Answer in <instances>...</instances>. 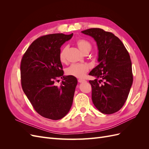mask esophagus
I'll return each mask as SVG.
<instances>
[{
  "label": "esophagus",
  "mask_w": 149,
  "mask_h": 149,
  "mask_svg": "<svg viewBox=\"0 0 149 149\" xmlns=\"http://www.w3.org/2000/svg\"><path fill=\"white\" fill-rule=\"evenodd\" d=\"M78 81L79 83H83V82H84V81H85V80L81 79H79Z\"/></svg>",
  "instance_id": "34e87169"
}]
</instances>
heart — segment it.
I'll use <instances>...</instances> for the list:
<instances>
[{"instance_id":"obj_1","label":"heart","mask_w":149,"mask_h":149,"mask_svg":"<svg viewBox=\"0 0 149 149\" xmlns=\"http://www.w3.org/2000/svg\"><path fill=\"white\" fill-rule=\"evenodd\" d=\"M76 44L83 53L89 52L91 49V45L88 41L84 39H79L76 42ZM67 47L63 48L59 55V59L61 63L66 61V52ZM88 71V67L85 64H72L65 70L67 75L72 76L77 78H82Z\"/></svg>"}]
</instances>
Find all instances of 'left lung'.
Here are the masks:
<instances>
[{
    "mask_svg": "<svg viewBox=\"0 0 149 149\" xmlns=\"http://www.w3.org/2000/svg\"><path fill=\"white\" fill-rule=\"evenodd\" d=\"M81 32L95 40L98 49L99 65L89 75L94 105L103 114L118 112L127 100L133 82L129 54L120 39L113 33L93 28Z\"/></svg>",
    "mask_w": 149,
    "mask_h": 149,
    "instance_id": "obj_1",
    "label": "left lung"
}]
</instances>
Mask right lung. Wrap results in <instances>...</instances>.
Wrapping results in <instances>:
<instances>
[{"label": "right lung", "mask_w": 149, "mask_h": 149, "mask_svg": "<svg viewBox=\"0 0 149 149\" xmlns=\"http://www.w3.org/2000/svg\"><path fill=\"white\" fill-rule=\"evenodd\" d=\"M73 33H54L35 40L21 61L22 87L35 110L52 120L62 119L68 113L73 101L78 80L64 76L59 59L60 48ZM63 79L60 87L54 84L58 77Z\"/></svg>", "instance_id": "1"}]
</instances>
